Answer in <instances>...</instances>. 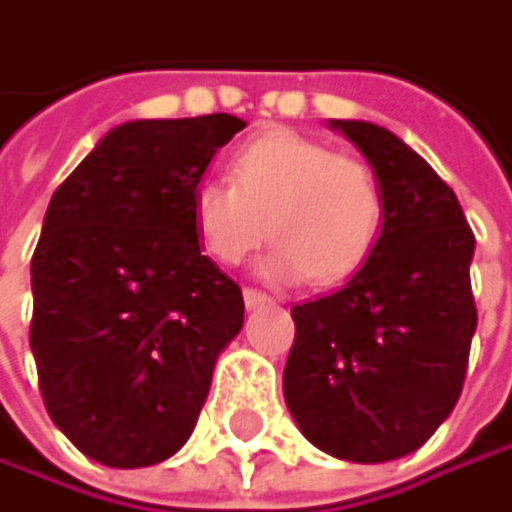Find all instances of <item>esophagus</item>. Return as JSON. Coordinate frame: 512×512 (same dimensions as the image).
Segmentation results:
<instances>
[{
    "label": "esophagus",
    "instance_id": "1",
    "mask_svg": "<svg viewBox=\"0 0 512 512\" xmlns=\"http://www.w3.org/2000/svg\"><path fill=\"white\" fill-rule=\"evenodd\" d=\"M242 300H245V309H261V306H270L273 300L267 297V294H261V291H242Z\"/></svg>",
    "mask_w": 512,
    "mask_h": 512
}]
</instances>
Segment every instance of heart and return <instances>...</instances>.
Instances as JSON below:
<instances>
[{"label": "heart", "instance_id": "heart-1", "mask_svg": "<svg viewBox=\"0 0 512 512\" xmlns=\"http://www.w3.org/2000/svg\"><path fill=\"white\" fill-rule=\"evenodd\" d=\"M230 179H203L188 200L191 227L212 261L242 264L270 236L261 273L294 285L351 279L378 245L384 188L378 173L351 155L297 131H267L230 158Z\"/></svg>", "mask_w": 512, "mask_h": 512}]
</instances>
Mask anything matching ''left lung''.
<instances>
[{
  "label": "left lung",
  "mask_w": 512,
  "mask_h": 512,
  "mask_svg": "<svg viewBox=\"0 0 512 512\" xmlns=\"http://www.w3.org/2000/svg\"><path fill=\"white\" fill-rule=\"evenodd\" d=\"M378 173L384 227L351 282L291 309L285 402L300 432L345 462L420 450L459 402L477 330L474 233L453 188L393 131L330 119Z\"/></svg>",
  "instance_id": "8db88e82"
}]
</instances>
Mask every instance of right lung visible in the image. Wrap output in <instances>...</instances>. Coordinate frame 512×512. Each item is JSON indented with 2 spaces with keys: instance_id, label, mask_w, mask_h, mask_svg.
Segmentation results:
<instances>
[{
  "instance_id": "right-lung-1",
  "label": "right lung",
  "mask_w": 512,
  "mask_h": 512,
  "mask_svg": "<svg viewBox=\"0 0 512 512\" xmlns=\"http://www.w3.org/2000/svg\"><path fill=\"white\" fill-rule=\"evenodd\" d=\"M242 128L230 113L122 122L50 197L29 345L50 420L107 468L158 465L191 438L242 330V291L200 254L188 215Z\"/></svg>"
}]
</instances>
